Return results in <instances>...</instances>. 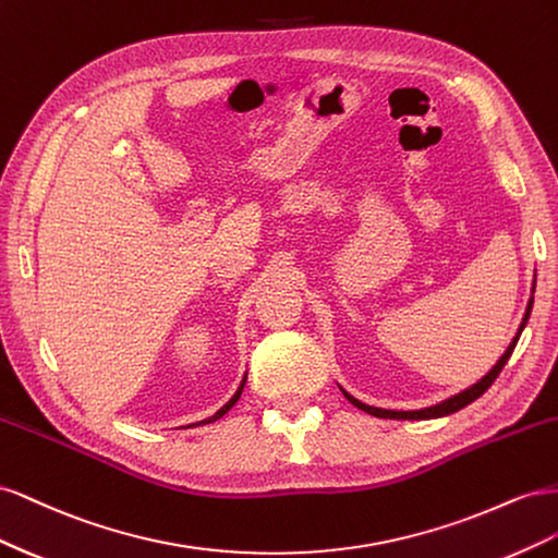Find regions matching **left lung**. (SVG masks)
Masks as SVG:
<instances>
[{"mask_svg": "<svg viewBox=\"0 0 558 558\" xmlns=\"http://www.w3.org/2000/svg\"><path fill=\"white\" fill-rule=\"evenodd\" d=\"M533 293H535V281H533ZM531 310H533V295H531V300H529L526 314H523V318H521V326H519L517 335L512 337L510 347L505 349V353H502V356L498 359V363H496L492 369H488V373H486L477 384H472V386L463 388L461 393L449 396L447 400H440V402H435V404H428V408H421V410H384V408H375V404H365V402H361L359 398H353L351 393H347L344 388H342V393L347 396V400H349L351 404H356L359 410H363V412H367V414H373V416H379V418H437V416H447V414L459 412V410H463V408H465V404H470L472 400H477V398L486 391V388L496 381V377L500 375V369L505 367V363H508V361H510V356H512V351H514V347H517V342H519V335H521V330L526 328V324H529Z\"/></svg>", "mask_w": 558, "mask_h": 558, "instance_id": "obj_1", "label": "left lung"}]
</instances>
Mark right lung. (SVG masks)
Wrapping results in <instances>:
<instances>
[{
  "instance_id": "1",
  "label": "right lung",
  "mask_w": 558,
  "mask_h": 558,
  "mask_svg": "<svg viewBox=\"0 0 558 558\" xmlns=\"http://www.w3.org/2000/svg\"><path fill=\"white\" fill-rule=\"evenodd\" d=\"M244 384H246V375H244V379H242V384L238 386V391H234V396L223 404V408L221 410H218L216 414H211V416H207V418H202V421H197V424H191V426H205V424H214V421L216 418H221L223 414H228L232 408H234V402H238L240 400V396H242V391H244ZM189 426V428H191Z\"/></svg>"
}]
</instances>
